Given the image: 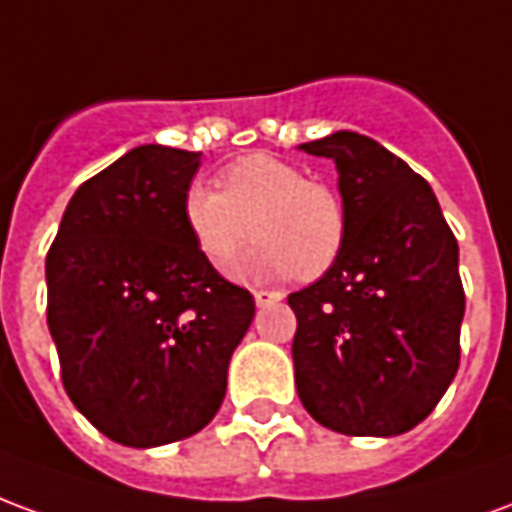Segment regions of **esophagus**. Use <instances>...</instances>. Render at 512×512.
Listing matches in <instances>:
<instances>
[{
    "label": "esophagus",
    "mask_w": 512,
    "mask_h": 512,
    "mask_svg": "<svg viewBox=\"0 0 512 512\" xmlns=\"http://www.w3.org/2000/svg\"><path fill=\"white\" fill-rule=\"evenodd\" d=\"M279 299H282V293H277V290H255L257 307H268V304H274Z\"/></svg>",
    "instance_id": "34e87169"
}]
</instances>
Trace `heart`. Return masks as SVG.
<instances>
[{
    "label": "heart",
    "mask_w": 512,
    "mask_h": 512,
    "mask_svg": "<svg viewBox=\"0 0 512 512\" xmlns=\"http://www.w3.org/2000/svg\"><path fill=\"white\" fill-rule=\"evenodd\" d=\"M222 191L194 183L183 194V222L200 255L222 266L255 235L227 274L263 282L299 274L312 279L332 266L345 241V208L329 186L304 180L282 158L255 153L219 175Z\"/></svg>",
    "instance_id": "1"
}]
</instances>
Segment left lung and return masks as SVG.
<instances>
[{
	"label": "left lung",
	"mask_w": 512,
	"mask_h": 512,
	"mask_svg": "<svg viewBox=\"0 0 512 512\" xmlns=\"http://www.w3.org/2000/svg\"><path fill=\"white\" fill-rule=\"evenodd\" d=\"M299 150L334 161L345 241L318 282L288 296L296 389L323 428L400 436L458 373V241L428 180L376 139L334 131Z\"/></svg>",
	"instance_id": "obj_1"
}]
</instances>
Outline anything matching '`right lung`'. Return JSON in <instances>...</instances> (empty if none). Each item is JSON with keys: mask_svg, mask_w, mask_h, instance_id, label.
<instances>
[{"mask_svg": "<svg viewBox=\"0 0 512 512\" xmlns=\"http://www.w3.org/2000/svg\"><path fill=\"white\" fill-rule=\"evenodd\" d=\"M202 153L142 145L82 183L46 257L49 332L73 406L147 450L222 406L252 293L216 274L183 222Z\"/></svg>", "mask_w": 512, "mask_h": 512, "instance_id": "obj_1", "label": "right lung"}]
</instances>
